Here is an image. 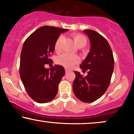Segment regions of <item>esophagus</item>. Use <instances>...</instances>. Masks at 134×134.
<instances>
[{"mask_svg":"<svg viewBox=\"0 0 134 134\" xmlns=\"http://www.w3.org/2000/svg\"><path fill=\"white\" fill-rule=\"evenodd\" d=\"M69 70H67V69H65V74H67L69 73Z\"/></svg>","mask_w":134,"mask_h":134,"instance_id":"34e87169","label":"esophagus"}]
</instances>
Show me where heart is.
Masks as SVG:
<instances>
[{
	"label": "heart",
	"instance_id": "obj_1",
	"mask_svg": "<svg viewBox=\"0 0 134 134\" xmlns=\"http://www.w3.org/2000/svg\"><path fill=\"white\" fill-rule=\"evenodd\" d=\"M75 45L77 47L82 48L86 46L87 43V40L83 35L80 34H74L72 35ZM63 39L62 35H60L56 39L54 43L55 51L59 52L60 51V45ZM80 62L79 57L75 55L69 54H63L58 56L56 59V62L59 65H61L66 68H70L72 66L78 64Z\"/></svg>",
	"mask_w": 134,
	"mask_h": 134
}]
</instances>
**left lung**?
I'll list each match as a JSON object with an SVG mask.
<instances>
[{
	"label": "left lung",
	"mask_w": 134,
	"mask_h": 134,
	"mask_svg": "<svg viewBox=\"0 0 134 134\" xmlns=\"http://www.w3.org/2000/svg\"><path fill=\"white\" fill-rule=\"evenodd\" d=\"M91 42V51L80 64L82 72L87 70L83 76L75 71L73 82L75 96L83 102H93L104 95L110 83L114 68L112 49L104 37L92 30H84Z\"/></svg>",
	"instance_id": "1"
}]
</instances>
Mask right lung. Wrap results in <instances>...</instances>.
Here are the masks:
<instances>
[{"label":"right lung","instance_id":"right-lung-1","mask_svg":"<svg viewBox=\"0 0 134 134\" xmlns=\"http://www.w3.org/2000/svg\"><path fill=\"white\" fill-rule=\"evenodd\" d=\"M67 30L46 25L34 32L24 42L20 54V77L25 91L35 102H48L57 95L65 69L58 65L46 69L44 65L52 62L50 57L54 51L55 42L61 33Z\"/></svg>","mask_w":134,"mask_h":134}]
</instances>
